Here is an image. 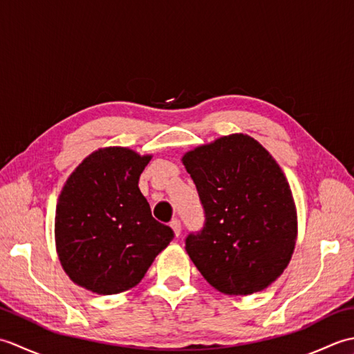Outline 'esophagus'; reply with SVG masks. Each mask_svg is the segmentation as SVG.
<instances>
[{
    "label": "esophagus",
    "mask_w": 354,
    "mask_h": 354,
    "mask_svg": "<svg viewBox=\"0 0 354 354\" xmlns=\"http://www.w3.org/2000/svg\"><path fill=\"white\" fill-rule=\"evenodd\" d=\"M170 227L173 228V231H175V236L176 237H179V236H181V222H179L178 219H173L171 221V223H170Z\"/></svg>",
    "instance_id": "34e87169"
}]
</instances>
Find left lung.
Here are the masks:
<instances>
[{"label": "left lung", "instance_id": "left-lung-1", "mask_svg": "<svg viewBox=\"0 0 354 354\" xmlns=\"http://www.w3.org/2000/svg\"><path fill=\"white\" fill-rule=\"evenodd\" d=\"M205 225L185 239L202 277L225 295H251L288 268L297 243V208L288 179L268 150L231 133L184 153Z\"/></svg>", "mask_w": 354, "mask_h": 354}]
</instances>
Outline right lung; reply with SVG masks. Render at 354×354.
<instances>
[{"label":"right lung","instance_id":"1","mask_svg":"<svg viewBox=\"0 0 354 354\" xmlns=\"http://www.w3.org/2000/svg\"><path fill=\"white\" fill-rule=\"evenodd\" d=\"M152 155L103 147L88 155L59 194L57 257L73 283L99 295L135 288L173 230L153 219L138 189Z\"/></svg>","mask_w":354,"mask_h":354}]
</instances>
